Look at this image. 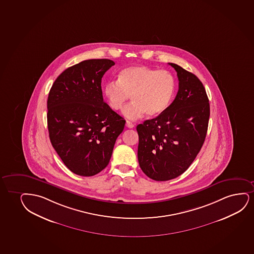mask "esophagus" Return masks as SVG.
<instances>
[{
    "mask_svg": "<svg viewBox=\"0 0 254 254\" xmlns=\"http://www.w3.org/2000/svg\"><path fill=\"white\" fill-rule=\"evenodd\" d=\"M126 126L128 128H132L134 127V125L130 121H126Z\"/></svg>",
    "mask_w": 254,
    "mask_h": 254,
    "instance_id": "34e87169",
    "label": "esophagus"
}]
</instances>
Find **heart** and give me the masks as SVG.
I'll return each mask as SVG.
<instances>
[{
	"label": "heart",
	"instance_id": "heart-1",
	"mask_svg": "<svg viewBox=\"0 0 254 254\" xmlns=\"http://www.w3.org/2000/svg\"><path fill=\"white\" fill-rule=\"evenodd\" d=\"M176 88V79L169 71L139 65L120 71L118 81H108L103 93L110 108L116 112L131 96L133 102L124 110V115L135 120L144 113L148 117L162 114L173 102Z\"/></svg>",
	"mask_w": 254,
	"mask_h": 254
}]
</instances>
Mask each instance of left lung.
I'll use <instances>...</instances> for the list:
<instances>
[{
  "label": "left lung",
  "mask_w": 254,
  "mask_h": 254,
  "mask_svg": "<svg viewBox=\"0 0 254 254\" xmlns=\"http://www.w3.org/2000/svg\"><path fill=\"white\" fill-rule=\"evenodd\" d=\"M179 91L161 115L136 127L139 165L148 178L167 181L188 169L205 140L209 99L199 79L175 64Z\"/></svg>",
  "instance_id": "8db88e82"
}]
</instances>
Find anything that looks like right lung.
Returning <instances> with one entry per match:
<instances>
[{"label": "right lung", "instance_id": "obj_1", "mask_svg": "<svg viewBox=\"0 0 254 254\" xmlns=\"http://www.w3.org/2000/svg\"><path fill=\"white\" fill-rule=\"evenodd\" d=\"M115 64L90 59L67 67L55 80L47 100L49 136L65 166L90 177L105 169L126 120L104 102L101 79Z\"/></svg>", "mask_w": 254, "mask_h": 254}]
</instances>
